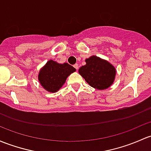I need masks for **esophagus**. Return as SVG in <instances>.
Here are the masks:
<instances>
[{
    "label": "esophagus",
    "instance_id": "34e87169",
    "mask_svg": "<svg viewBox=\"0 0 151 151\" xmlns=\"http://www.w3.org/2000/svg\"><path fill=\"white\" fill-rule=\"evenodd\" d=\"M74 67L75 68V69H77H77H78V67H79V66H78V64H77V63H75V64L74 65Z\"/></svg>",
    "mask_w": 151,
    "mask_h": 151
}]
</instances>
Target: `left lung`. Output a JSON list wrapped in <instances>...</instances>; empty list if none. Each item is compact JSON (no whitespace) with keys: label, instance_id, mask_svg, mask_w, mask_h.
Returning a JSON list of instances; mask_svg holds the SVG:
<instances>
[{"label":"left lung","instance_id":"1","mask_svg":"<svg viewBox=\"0 0 151 151\" xmlns=\"http://www.w3.org/2000/svg\"><path fill=\"white\" fill-rule=\"evenodd\" d=\"M86 64L79 69V74L88 84L99 90L111 86L115 80L116 70L110 62L96 55L85 59Z\"/></svg>","mask_w":151,"mask_h":151}]
</instances>
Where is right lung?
I'll return each instance as SVG.
<instances>
[{
  "label": "right lung",
  "mask_w": 151,
  "mask_h": 151,
  "mask_svg": "<svg viewBox=\"0 0 151 151\" xmlns=\"http://www.w3.org/2000/svg\"><path fill=\"white\" fill-rule=\"evenodd\" d=\"M75 71V68L69 63H59L49 60L40 70L38 80L41 86L47 92L56 93L62 88L66 78Z\"/></svg>",
  "instance_id": "right-lung-1"
}]
</instances>
